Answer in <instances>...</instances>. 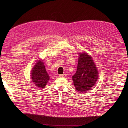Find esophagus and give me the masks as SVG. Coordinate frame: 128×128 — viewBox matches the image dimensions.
Masks as SVG:
<instances>
[{
	"instance_id": "34e87169",
	"label": "esophagus",
	"mask_w": 128,
	"mask_h": 128,
	"mask_svg": "<svg viewBox=\"0 0 128 128\" xmlns=\"http://www.w3.org/2000/svg\"><path fill=\"white\" fill-rule=\"evenodd\" d=\"M66 76H67V74H61L59 76L61 78H65Z\"/></svg>"
}]
</instances>
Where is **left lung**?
<instances>
[{
  "mask_svg": "<svg viewBox=\"0 0 128 128\" xmlns=\"http://www.w3.org/2000/svg\"><path fill=\"white\" fill-rule=\"evenodd\" d=\"M76 72L72 76L74 87L80 92L92 88L98 79V71L93 58L87 53L79 54Z\"/></svg>",
  "mask_w": 128,
  "mask_h": 128,
  "instance_id": "8db88e82",
  "label": "left lung"
}]
</instances>
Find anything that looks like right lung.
<instances>
[{
    "label": "right lung",
    "instance_id": "obj_1",
    "mask_svg": "<svg viewBox=\"0 0 128 128\" xmlns=\"http://www.w3.org/2000/svg\"><path fill=\"white\" fill-rule=\"evenodd\" d=\"M31 74L32 82L38 88H44L50 80L44 63L41 60L36 63L31 70Z\"/></svg>",
    "mask_w": 128,
    "mask_h": 128
}]
</instances>
